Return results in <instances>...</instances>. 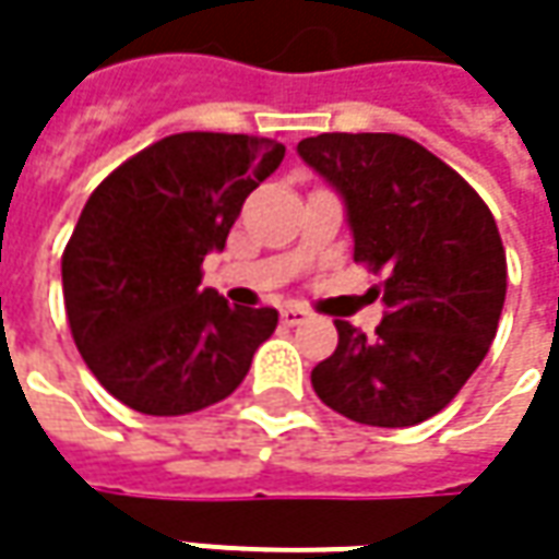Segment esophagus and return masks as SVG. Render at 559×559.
<instances>
[{"label":"esophagus","instance_id":"1","mask_svg":"<svg viewBox=\"0 0 559 559\" xmlns=\"http://www.w3.org/2000/svg\"><path fill=\"white\" fill-rule=\"evenodd\" d=\"M308 308H301V305H283V308H280V317H283V323H286V326H298V323H301V320H308Z\"/></svg>","mask_w":559,"mask_h":559}]
</instances>
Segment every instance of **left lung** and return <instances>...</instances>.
<instances>
[{
	"label": "left lung",
	"instance_id": "8db88e82",
	"mask_svg": "<svg viewBox=\"0 0 559 559\" xmlns=\"http://www.w3.org/2000/svg\"><path fill=\"white\" fill-rule=\"evenodd\" d=\"M298 155L348 204L357 264L385 270L376 335L335 320L338 345L313 367V392L364 426L436 417L483 364L504 308L507 254L488 204L397 133H320Z\"/></svg>",
	"mask_w": 559,
	"mask_h": 559
}]
</instances>
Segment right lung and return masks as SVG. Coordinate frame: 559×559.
Wrapping results in <instances>:
<instances>
[{"label":"right lung","mask_w":559,"mask_h":559,"mask_svg":"<svg viewBox=\"0 0 559 559\" xmlns=\"http://www.w3.org/2000/svg\"><path fill=\"white\" fill-rule=\"evenodd\" d=\"M286 145L246 133H174L115 167L61 254L76 352L120 404L183 417L239 389L280 313L202 289L246 199Z\"/></svg>","instance_id":"add662e5"}]
</instances>
